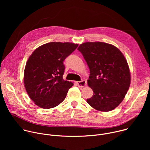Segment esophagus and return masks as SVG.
I'll list each match as a JSON object with an SVG mask.
<instances>
[{
  "mask_svg": "<svg viewBox=\"0 0 150 150\" xmlns=\"http://www.w3.org/2000/svg\"><path fill=\"white\" fill-rule=\"evenodd\" d=\"M86 81L85 80H82L81 81H78L76 82V84L78 87H83L85 86V85H86Z\"/></svg>",
  "mask_w": 150,
  "mask_h": 150,
  "instance_id": "34e87169",
  "label": "esophagus"
}]
</instances>
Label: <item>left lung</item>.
Returning <instances> with one entry per match:
<instances>
[{
  "instance_id": "8db88e82",
  "label": "left lung",
  "mask_w": 150,
  "mask_h": 150,
  "mask_svg": "<svg viewBox=\"0 0 150 150\" xmlns=\"http://www.w3.org/2000/svg\"><path fill=\"white\" fill-rule=\"evenodd\" d=\"M78 50L90 69L88 86L94 94L87 102L94 109L109 112L122 103L131 83V73L124 55L115 46L86 42Z\"/></svg>"
}]
</instances>
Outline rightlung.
<instances>
[{
    "mask_svg": "<svg viewBox=\"0 0 150 150\" xmlns=\"http://www.w3.org/2000/svg\"><path fill=\"white\" fill-rule=\"evenodd\" d=\"M78 46L73 42H50L38 47L29 57L24 70V86L40 108H53L65 100L74 83L63 79V61Z\"/></svg>",
    "mask_w": 150,
    "mask_h": 150,
    "instance_id": "right-lung-1",
    "label": "right lung"
}]
</instances>
